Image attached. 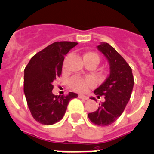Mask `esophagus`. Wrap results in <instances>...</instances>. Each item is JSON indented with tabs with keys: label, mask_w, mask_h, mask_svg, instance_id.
Segmentation results:
<instances>
[{
	"label": "esophagus",
	"mask_w": 154,
	"mask_h": 154,
	"mask_svg": "<svg viewBox=\"0 0 154 154\" xmlns=\"http://www.w3.org/2000/svg\"><path fill=\"white\" fill-rule=\"evenodd\" d=\"M79 98L80 99H83V100H87L88 99V97H86V96H85V95L83 94H79Z\"/></svg>",
	"instance_id": "esophagus-1"
}]
</instances>
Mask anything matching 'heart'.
Wrapping results in <instances>:
<instances>
[{
    "label": "heart",
    "instance_id": "obj_1",
    "mask_svg": "<svg viewBox=\"0 0 154 154\" xmlns=\"http://www.w3.org/2000/svg\"><path fill=\"white\" fill-rule=\"evenodd\" d=\"M83 59H95L98 62L99 57L96 53H92V52H87V53H84ZM92 84L93 83L91 80L82 79L76 78V77L72 78L70 80L69 82L71 88L73 89L74 91H78V92H84L87 90L89 86H92Z\"/></svg>",
    "mask_w": 154,
    "mask_h": 154
}]
</instances>
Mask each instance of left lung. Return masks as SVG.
<instances>
[{"instance_id":"left-lung-1","label":"left lung","mask_w":154,"mask_h":154,"mask_svg":"<svg viewBox=\"0 0 154 154\" xmlns=\"http://www.w3.org/2000/svg\"><path fill=\"white\" fill-rule=\"evenodd\" d=\"M97 49L109 62V75L94 91L97 97L104 96L105 101L99 104L96 111L89 113L88 117L93 124L104 127L113 124L123 113L131 98L134 77L129 64L113 47L101 42ZM91 98L96 101L94 97Z\"/></svg>"}]
</instances>
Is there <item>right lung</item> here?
Returning a JSON list of instances; mask_svg holds the SVG:
<instances>
[{"mask_svg":"<svg viewBox=\"0 0 154 154\" xmlns=\"http://www.w3.org/2000/svg\"><path fill=\"white\" fill-rule=\"evenodd\" d=\"M78 43L57 42L36 53L24 70V94L36 121L52 125L61 120L75 93L57 96L52 92L53 81L61 75L64 56Z\"/></svg>","mask_w":154,"mask_h":154,"instance_id":"1","label":"right lung"}]
</instances>
